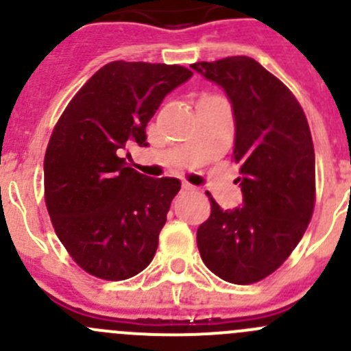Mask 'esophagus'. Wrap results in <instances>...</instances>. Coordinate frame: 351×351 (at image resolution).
<instances>
[{"label": "esophagus", "instance_id": "34e87169", "mask_svg": "<svg viewBox=\"0 0 351 351\" xmlns=\"http://www.w3.org/2000/svg\"><path fill=\"white\" fill-rule=\"evenodd\" d=\"M182 190H185V192H189V190H193V185H190V183H183Z\"/></svg>", "mask_w": 351, "mask_h": 351}]
</instances>
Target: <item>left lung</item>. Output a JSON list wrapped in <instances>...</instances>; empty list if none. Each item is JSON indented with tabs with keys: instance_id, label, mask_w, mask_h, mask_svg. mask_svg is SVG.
<instances>
[{
	"instance_id": "8db88e82",
	"label": "left lung",
	"mask_w": 351,
	"mask_h": 351,
	"mask_svg": "<svg viewBox=\"0 0 351 351\" xmlns=\"http://www.w3.org/2000/svg\"><path fill=\"white\" fill-rule=\"evenodd\" d=\"M226 93L234 117L233 159L243 206L197 230L204 264L228 283L264 280L304 237L315 202V154L304 110L287 85L248 56L190 64ZM234 182V183H237Z\"/></svg>"
}]
</instances>
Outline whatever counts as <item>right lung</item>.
<instances>
[{
  "mask_svg": "<svg viewBox=\"0 0 351 351\" xmlns=\"http://www.w3.org/2000/svg\"><path fill=\"white\" fill-rule=\"evenodd\" d=\"M178 64L111 61L75 94L44 156V197L58 238L85 273L128 280L151 264L180 180L151 178L121 152L192 77Z\"/></svg>",
  "mask_w": 351,
  "mask_h": 351,
  "instance_id": "right-lung-1",
  "label": "right lung"
}]
</instances>
